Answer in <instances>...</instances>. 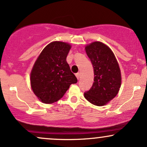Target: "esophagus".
Segmentation results:
<instances>
[{
	"mask_svg": "<svg viewBox=\"0 0 147 147\" xmlns=\"http://www.w3.org/2000/svg\"><path fill=\"white\" fill-rule=\"evenodd\" d=\"M76 77H77V79H79V78H80V72H77V73L75 74Z\"/></svg>",
	"mask_w": 147,
	"mask_h": 147,
	"instance_id": "obj_1",
	"label": "esophagus"
}]
</instances>
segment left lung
<instances>
[{
  "label": "left lung",
  "mask_w": 147,
  "mask_h": 147,
  "mask_svg": "<svg viewBox=\"0 0 147 147\" xmlns=\"http://www.w3.org/2000/svg\"><path fill=\"white\" fill-rule=\"evenodd\" d=\"M94 69V82L84 97L95 106H104L117 95L121 86L120 69L113 52L107 45L95 41L86 46Z\"/></svg>",
  "instance_id": "obj_1"
}]
</instances>
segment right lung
Here are the masks:
<instances>
[{"instance_id":"1","label":"right lung","mask_w":147,"mask_h":147,"mask_svg":"<svg viewBox=\"0 0 147 147\" xmlns=\"http://www.w3.org/2000/svg\"><path fill=\"white\" fill-rule=\"evenodd\" d=\"M71 48L67 43L54 41L42 50L34 65L30 82L35 95L45 104H52L64 95L77 79L70 70L66 57Z\"/></svg>"}]
</instances>
